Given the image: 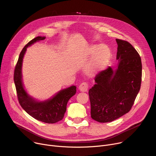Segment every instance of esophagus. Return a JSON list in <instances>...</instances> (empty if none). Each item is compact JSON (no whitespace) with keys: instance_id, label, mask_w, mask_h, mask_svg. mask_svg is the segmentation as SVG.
Returning <instances> with one entry per match:
<instances>
[{"instance_id":"1","label":"esophagus","mask_w":156,"mask_h":156,"mask_svg":"<svg viewBox=\"0 0 156 156\" xmlns=\"http://www.w3.org/2000/svg\"><path fill=\"white\" fill-rule=\"evenodd\" d=\"M88 87L89 85L86 82H83L82 83L80 84V85L79 86V90H80V91L81 92H86L88 90Z\"/></svg>"}]
</instances>
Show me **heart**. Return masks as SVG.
<instances>
[{"label":"heart","instance_id":"1","mask_svg":"<svg viewBox=\"0 0 156 156\" xmlns=\"http://www.w3.org/2000/svg\"><path fill=\"white\" fill-rule=\"evenodd\" d=\"M88 54L93 56L86 69V73L90 76H94L103 70L111 57L110 49L105 44H94L89 49Z\"/></svg>","mask_w":156,"mask_h":156}]
</instances>
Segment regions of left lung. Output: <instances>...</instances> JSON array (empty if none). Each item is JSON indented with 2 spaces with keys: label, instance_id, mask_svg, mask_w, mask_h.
<instances>
[{
  "label": "left lung",
  "instance_id": "left-lung-1",
  "mask_svg": "<svg viewBox=\"0 0 156 156\" xmlns=\"http://www.w3.org/2000/svg\"><path fill=\"white\" fill-rule=\"evenodd\" d=\"M118 69L100 72L89 90L91 117L100 123L112 122L131 110L140 91L142 78L141 57L131 44L116 39Z\"/></svg>",
  "mask_w": 156,
  "mask_h": 156
}]
</instances>
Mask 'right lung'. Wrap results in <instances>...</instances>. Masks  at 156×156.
<instances>
[{
	"mask_svg": "<svg viewBox=\"0 0 156 156\" xmlns=\"http://www.w3.org/2000/svg\"><path fill=\"white\" fill-rule=\"evenodd\" d=\"M45 37L37 36L30 41L21 51L16 64L13 80L18 102L26 112L34 119L46 123H55L62 120L66 112L69 100L75 94L76 86L65 89L52 99L46 102H37L30 98L24 90L21 82V65L27 48L36 41L45 39Z\"/></svg>",
	"mask_w": 156,
	"mask_h": 156,
	"instance_id": "1",
	"label": "right lung"
}]
</instances>
